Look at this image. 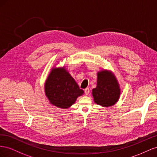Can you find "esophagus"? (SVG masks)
<instances>
[{
	"mask_svg": "<svg viewBox=\"0 0 157 157\" xmlns=\"http://www.w3.org/2000/svg\"><path fill=\"white\" fill-rule=\"evenodd\" d=\"M84 91H85V94H86V95H88L89 93V91H89V88H86V89H85Z\"/></svg>",
	"mask_w": 157,
	"mask_h": 157,
	"instance_id": "obj_1",
	"label": "esophagus"
}]
</instances>
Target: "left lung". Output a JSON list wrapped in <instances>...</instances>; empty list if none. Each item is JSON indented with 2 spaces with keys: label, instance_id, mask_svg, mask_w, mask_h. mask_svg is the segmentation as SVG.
<instances>
[{
  "label": "left lung",
  "instance_id": "obj_1",
  "mask_svg": "<svg viewBox=\"0 0 157 157\" xmlns=\"http://www.w3.org/2000/svg\"><path fill=\"white\" fill-rule=\"evenodd\" d=\"M120 88L117 79L111 71L103 70L98 71L97 87L93 89L94 102L104 107H109L118 102Z\"/></svg>",
  "mask_w": 157,
  "mask_h": 157
}]
</instances>
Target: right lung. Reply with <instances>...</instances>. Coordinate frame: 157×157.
Segmentation results:
<instances>
[{
    "label": "right lung",
    "mask_w": 157,
    "mask_h": 157,
    "mask_svg": "<svg viewBox=\"0 0 157 157\" xmlns=\"http://www.w3.org/2000/svg\"><path fill=\"white\" fill-rule=\"evenodd\" d=\"M44 92L51 105L63 109L70 108L84 93L64 67L51 69L44 83Z\"/></svg>",
    "instance_id": "obj_1"
}]
</instances>
